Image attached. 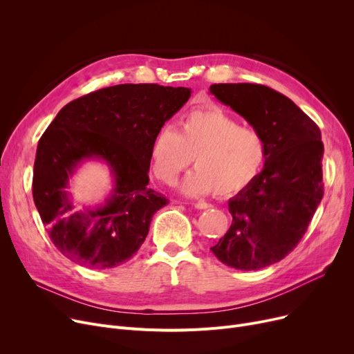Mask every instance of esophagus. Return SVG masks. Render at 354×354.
Returning <instances> with one entry per match:
<instances>
[{"instance_id": "obj_1", "label": "esophagus", "mask_w": 354, "mask_h": 354, "mask_svg": "<svg viewBox=\"0 0 354 354\" xmlns=\"http://www.w3.org/2000/svg\"><path fill=\"white\" fill-rule=\"evenodd\" d=\"M192 205L196 208V209H209L212 205L211 203H207V202H203V201H198V202H194Z\"/></svg>"}]
</instances>
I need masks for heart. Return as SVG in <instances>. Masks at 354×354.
Instances as JSON below:
<instances>
[{
  "label": "heart",
  "instance_id": "b5f03b06",
  "mask_svg": "<svg viewBox=\"0 0 354 354\" xmlns=\"http://www.w3.org/2000/svg\"><path fill=\"white\" fill-rule=\"evenodd\" d=\"M268 155L259 130L241 123L219 107L189 111L178 129L163 127L151 146L155 176L172 185L195 158L196 169L183 182L192 196L245 191L261 174Z\"/></svg>",
  "mask_w": 354,
  "mask_h": 354
}]
</instances>
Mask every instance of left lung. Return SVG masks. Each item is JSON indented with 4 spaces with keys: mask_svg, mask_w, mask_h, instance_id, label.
I'll return each instance as SVG.
<instances>
[{
    "mask_svg": "<svg viewBox=\"0 0 354 354\" xmlns=\"http://www.w3.org/2000/svg\"><path fill=\"white\" fill-rule=\"evenodd\" d=\"M209 91L259 130L268 149L261 174L228 201L232 224L211 251L228 267L261 270L300 243L323 198L320 129L292 100L267 86L219 83Z\"/></svg>",
    "mask_w": 354,
    "mask_h": 354,
    "instance_id": "obj_1",
    "label": "left lung"
}]
</instances>
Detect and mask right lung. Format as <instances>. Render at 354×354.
Wrapping results in <instances>:
<instances>
[{"mask_svg":"<svg viewBox=\"0 0 354 354\" xmlns=\"http://www.w3.org/2000/svg\"><path fill=\"white\" fill-rule=\"evenodd\" d=\"M191 88L118 84L66 104L39 140L32 172L35 208L57 250L80 266L104 270L140 248L153 215L167 203L147 188L151 146ZM103 160L114 189L99 207L73 209L68 179L84 160Z\"/></svg>","mask_w":354,"mask_h":354,"instance_id":"obj_1","label":"right lung"}]
</instances>
